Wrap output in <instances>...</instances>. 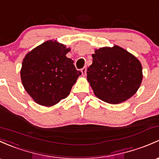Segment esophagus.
Listing matches in <instances>:
<instances>
[{"mask_svg":"<svg viewBox=\"0 0 159 159\" xmlns=\"http://www.w3.org/2000/svg\"><path fill=\"white\" fill-rule=\"evenodd\" d=\"M86 72H87V68L86 67H84V68L81 69V73H82L83 76H85V75H86Z\"/></svg>","mask_w":159,"mask_h":159,"instance_id":"34e87169","label":"esophagus"}]
</instances>
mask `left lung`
Returning <instances> with one entry per match:
<instances>
[{"label": "left lung", "instance_id": "left-lung-1", "mask_svg": "<svg viewBox=\"0 0 159 159\" xmlns=\"http://www.w3.org/2000/svg\"><path fill=\"white\" fill-rule=\"evenodd\" d=\"M87 79L97 98L118 104L133 97L143 81V68L136 56L114 45L94 50Z\"/></svg>", "mask_w": 159, "mask_h": 159}]
</instances>
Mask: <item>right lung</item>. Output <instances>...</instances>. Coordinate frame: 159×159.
Instances as JSON below:
<instances>
[{
  "label": "right lung",
  "mask_w": 159,
  "mask_h": 159,
  "mask_svg": "<svg viewBox=\"0 0 159 159\" xmlns=\"http://www.w3.org/2000/svg\"><path fill=\"white\" fill-rule=\"evenodd\" d=\"M56 40H48L25 56L20 70L21 81L28 94L38 104L56 105L66 98L78 77L70 51Z\"/></svg>",
  "instance_id": "1"
}]
</instances>
